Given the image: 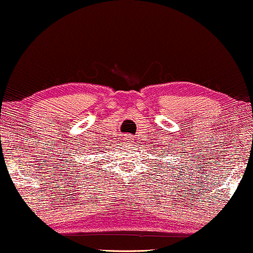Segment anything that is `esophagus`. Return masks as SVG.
Wrapping results in <instances>:
<instances>
[{
	"label": "esophagus",
	"mask_w": 253,
	"mask_h": 253,
	"mask_svg": "<svg viewBox=\"0 0 253 253\" xmlns=\"http://www.w3.org/2000/svg\"><path fill=\"white\" fill-rule=\"evenodd\" d=\"M124 140H126V144L130 145V144H132V143H133L134 137L132 136V134H126V136L124 137Z\"/></svg>",
	"instance_id": "1"
}]
</instances>
